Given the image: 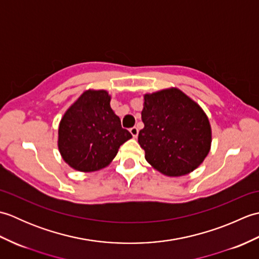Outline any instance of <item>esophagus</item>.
Here are the masks:
<instances>
[{
	"label": "esophagus",
	"mask_w": 259,
	"mask_h": 259,
	"mask_svg": "<svg viewBox=\"0 0 259 259\" xmlns=\"http://www.w3.org/2000/svg\"><path fill=\"white\" fill-rule=\"evenodd\" d=\"M130 134L133 135L134 138H137V136H138V134H139L138 128H137V126H133V128H130Z\"/></svg>",
	"instance_id": "esophagus-1"
}]
</instances>
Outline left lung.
Segmentation results:
<instances>
[{
    "label": "left lung",
    "mask_w": 259,
    "mask_h": 259,
    "mask_svg": "<svg viewBox=\"0 0 259 259\" xmlns=\"http://www.w3.org/2000/svg\"><path fill=\"white\" fill-rule=\"evenodd\" d=\"M138 142L151 166L169 177L194 171L211 145V128L199 104L170 88L144 96Z\"/></svg>",
    "instance_id": "obj_1"
}]
</instances>
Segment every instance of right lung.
I'll return each mask as SVG.
<instances>
[{"label": "right lung", "instance_id": "obj_1", "mask_svg": "<svg viewBox=\"0 0 259 259\" xmlns=\"http://www.w3.org/2000/svg\"><path fill=\"white\" fill-rule=\"evenodd\" d=\"M110 100L106 90H87L63 114L58 147L71 168L91 172L107 167L120 146L133 138L121 126Z\"/></svg>", "mask_w": 259, "mask_h": 259}]
</instances>
